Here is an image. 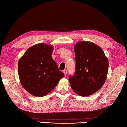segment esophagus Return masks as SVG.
<instances>
[{"label":"esophagus","instance_id":"1","mask_svg":"<svg viewBox=\"0 0 127 127\" xmlns=\"http://www.w3.org/2000/svg\"><path fill=\"white\" fill-rule=\"evenodd\" d=\"M63 72L64 73V75L66 76V75H67V69H64V71H63Z\"/></svg>","mask_w":127,"mask_h":127}]
</instances>
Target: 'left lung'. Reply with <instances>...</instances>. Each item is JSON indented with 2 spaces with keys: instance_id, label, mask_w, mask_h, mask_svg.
<instances>
[{
  "instance_id": "left-lung-1",
  "label": "left lung",
  "mask_w": 127,
  "mask_h": 127,
  "mask_svg": "<svg viewBox=\"0 0 127 127\" xmlns=\"http://www.w3.org/2000/svg\"><path fill=\"white\" fill-rule=\"evenodd\" d=\"M75 72L69 75L73 91L87 96L97 91L107 79L108 60L102 49L90 41H81L75 45Z\"/></svg>"
}]
</instances>
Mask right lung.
I'll return each mask as SVG.
<instances>
[{"label": "right lung", "instance_id": "1", "mask_svg": "<svg viewBox=\"0 0 127 127\" xmlns=\"http://www.w3.org/2000/svg\"><path fill=\"white\" fill-rule=\"evenodd\" d=\"M52 46L43 43L33 45L19 61L20 83L33 96L40 97L50 93L64 76L52 59Z\"/></svg>", "mask_w": 127, "mask_h": 127}]
</instances>
